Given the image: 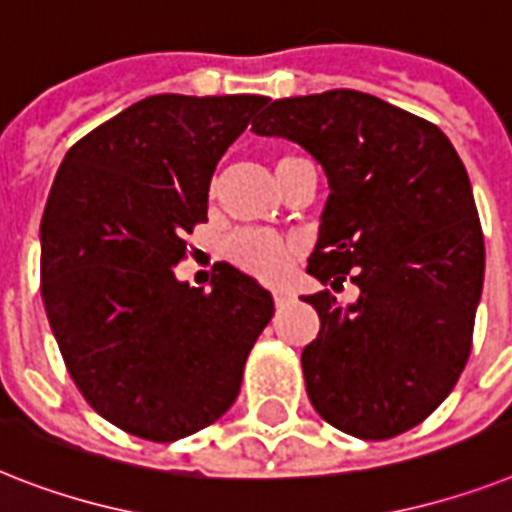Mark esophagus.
I'll list each match as a JSON object with an SVG mask.
<instances>
[{
	"instance_id": "34e87169",
	"label": "esophagus",
	"mask_w": 512,
	"mask_h": 512,
	"mask_svg": "<svg viewBox=\"0 0 512 512\" xmlns=\"http://www.w3.org/2000/svg\"><path fill=\"white\" fill-rule=\"evenodd\" d=\"M270 294H273V302H276V307L286 305V302L292 299V292H289V289H284V286H273V289H270Z\"/></svg>"
}]
</instances>
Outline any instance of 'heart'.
<instances>
[{
	"label": "heart",
	"instance_id": "obj_1",
	"mask_svg": "<svg viewBox=\"0 0 512 512\" xmlns=\"http://www.w3.org/2000/svg\"><path fill=\"white\" fill-rule=\"evenodd\" d=\"M289 157L284 155L276 160V168H281ZM223 255L228 263L236 268L247 270L257 278H278L286 270V263L292 257V242L273 231H260V228H244L236 231L223 242Z\"/></svg>",
	"mask_w": 512,
	"mask_h": 512
}]
</instances>
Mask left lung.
<instances>
[{"instance_id": "1", "label": "left lung", "mask_w": 512, "mask_h": 512, "mask_svg": "<svg viewBox=\"0 0 512 512\" xmlns=\"http://www.w3.org/2000/svg\"><path fill=\"white\" fill-rule=\"evenodd\" d=\"M260 136L305 147L328 176L307 273L360 289L342 307L305 297L321 331L302 350L307 397L357 439H392L426 421L458 384L484 284V234L471 181L429 120L352 89L270 102Z\"/></svg>"}]
</instances>
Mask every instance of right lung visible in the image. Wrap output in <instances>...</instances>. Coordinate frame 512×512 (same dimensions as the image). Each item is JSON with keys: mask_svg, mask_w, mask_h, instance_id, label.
Returning a JSON list of instances; mask_svg holds the SVG:
<instances>
[{"mask_svg": "<svg viewBox=\"0 0 512 512\" xmlns=\"http://www.w3.org/2000/svg\"><path fill=\"white\" fill-rule=\"evenodd\" d=\"M255 94H157L68 149L41 218V299L65 368L105 421L176 442L234 405L273 318L255 278L218 263L210 289L176 281L207 223L210 178Z\"/></svg>", "mask_w": 512, "mask_h": 512, "instance_id": "right-lung-1", "label": "right lung"}]
</instances>
